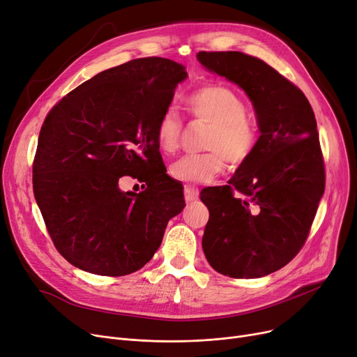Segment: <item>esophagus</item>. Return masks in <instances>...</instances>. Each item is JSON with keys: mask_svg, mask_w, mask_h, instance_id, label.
<instances>
[{"mask_svg": "<svg viewBox=\"0 0 357 357\" xmlns=\"http://www.w3.org/2000/svg\"><path fill=\"white\" fill-rule=\"evenodd\" d=\"M184 197L188 202L196 200L199 197V189L195 188V185H192V184H185L184 185Z\"/></svg>", "mask_w": 357, "mask_h": 357, "instance_id": "34e87169", "label": "esophagus"}]
</instances>
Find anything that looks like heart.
<instances>
[{"label":"heart","instance_id":"1","mask_svg":"<svg viewBox=\"0 0 357 357\" xmlns=\"http://www.w3.org/2000/svg\"><path fill=\"white\" fill-rule=\"evenodd\" d=\"M189 112L211 123L202 154L184 155L169 167L176 180L203 183L220 174L227 167L245 162L257 148L260 132L247 116L244 100L224 86H208L196 90L185 100ZM181 119L176 109H168L160 117L155 138L161 151L172 154L180 144Z\"/></svg>","mask_w":357,"mask_h":357}]
</instances>
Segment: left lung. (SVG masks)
<instances>
[{"mask_svg":"<svg viewBox=\"0 0 357 357\" xmlns=\"http://www.w3.org/2000/svg\"><path fill=\"white\" fill-rule=\"evenodd\" d=\"M197 61L245 91L260 130L228 185L200 192L209 209L203 252L220 275L263 278L299 252L324 195L315 114L305 94L259 58L228 50L199 52Z\"/></svg>","mask_w":357,"mask_h":357,"instance_id":"left-lung-1","label":"left lung"}]
</instances>
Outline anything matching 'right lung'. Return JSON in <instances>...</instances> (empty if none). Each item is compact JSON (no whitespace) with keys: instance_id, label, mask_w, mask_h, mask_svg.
Here are the masks:
<instances>
[{"instance_id":"1","label":"right lung","mask_w":357,"mask_h":357,"mask_svg":"<svg viewBox=\"0 0 357 357\" xmlns=\"http://www.w3.org/2000/svg\"><path fill=\"white\" fill-rule=\"evenodd\" d=\"M185 78V68L172 59H133L81 84L46 116L33 192L50 238L73 266L100 276L133 273L185 206L183 185L167 174L155 138ZM123 175L144 190L122 192Z\"/></svg>"}]
</instances>
